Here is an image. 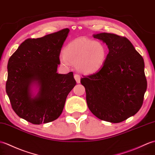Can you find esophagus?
<instances>
[{"mask_svg": "<svg viewBox=\"0 0 155 155\" xmlns=\"http://www.w3.org/2000/svg\"><path fill=\"white\" fill-rule=\"evenodd\" d=\"M74 77L75 80H76L77 83H80V82H81V77L79 76V75L77 74H75L74 75Z\"/></svg>", "mask_w": 155, "mask_h": 155, "instance_id": "1", "label": "esophagus"}]
</instances>
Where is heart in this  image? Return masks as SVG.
Masks as SVG:
<instances>
[{
  "label": "heart",
  "instance_id": "b5f03b06",
  "mask_svg": "<svg viewBox=\"0 0 155 155\" xmlns=\"http://www.w3.org/2000/svg\"><path fill=\"white\" fill-rule=\"evenodd\" d=\"M107 49L102 43L80 38L70 42L59 57L63 65H75L78 71L89 74L100 70L105 63Z\"/></svg>",
  "mask_w": 155,
  "mask_h": 155
}]
</instances>
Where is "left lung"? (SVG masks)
I'll use <instances>...</instances> for the list:
<instances>
[{
  "label": "left lung",
  "mask_w": 155,
  "mask_h": 155,
  "mask_svg": "<svg viewBox=\"0 0 155 155\" xmlns=\"http://www.w3.org/2000/svg\"><path fill=\"white\" fill-rule=\"evenodd\" d=\"M109 49L98 72L81 79L89 110L100 120L120 123L138 112L147 87L145 63L128 39L109 33L93 35Z\"/></svg>",
  "instance_id": "8db88e82"
}]
</instances>
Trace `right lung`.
<instances>
[{
  "label": "right lung",
  "instance_id": "add662e5",
  "mask_svg": "<svg viewBox=\"0 0 155 155\" xmlns=\"http://www.w3.org/2000/svg\"><path fill=\"white\" fill-rule=\"evenodd\" d=\"M66 28L21 43L10 57L6 91L13 110L33 124L57 120L76 85L73 72L57 73Z\"/></svg>",
  "mask_w": 155,
  "mask_h": 155
}]
</instances>
